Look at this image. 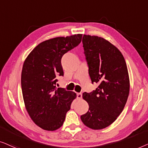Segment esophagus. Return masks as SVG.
<instances>
[{"label": "esophagus", "mask_w": 148, "mask_h": 148, "mask_svg": "<svg viewBox=\"0 0 148 148\" xmlns=\"http://www.w3.org/2000/svg\"><path fill=\"white\" fill-rule=\"evenodd\" d=\"M77 95V98H78V99H82V95L81 92H78V93H77V95Z\"/></svg>", "instance_id": "1"}]
</instances>
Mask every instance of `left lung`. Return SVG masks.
<instances>
[{
  "instance_id": "1",
  "label": "left lung",
  "mask_w": 148,
  "mask_h": 148,
  "mask_svg": "<svg viewBox=\"0 0 148 148\" xmlns=\"http://www.w3.org/2000/svg\"><path fill=\"white\" fill-rule=\"evenodd\" d=\"M82 45L90 80L99 86L82 94L89 108L80 119L90 129H102L116 120L127 103L130 88L127 64L121 51L103 38L84 35Z\"/></svg>"
}]
</instances>
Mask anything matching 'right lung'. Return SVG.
<instances>
[{"label": "right lung", "mask_w": 148, "mask_h": 148, "mask_svg": "<svg viewBox=\"0 0 148 148\" xmlns=\"http://www.w3.org/2000/svg\"><path fill=\"white\" fill-rule=\"evenodd\" d=\"M82 36L45 40L25 60L21 78L23 101L32 120L42 129L56 131L62 127L76 97L74 92L57 88V77L64 76L61 64L63 56L80 44Z\"/></svg>", "instance_id": "1"}]
</instances>
